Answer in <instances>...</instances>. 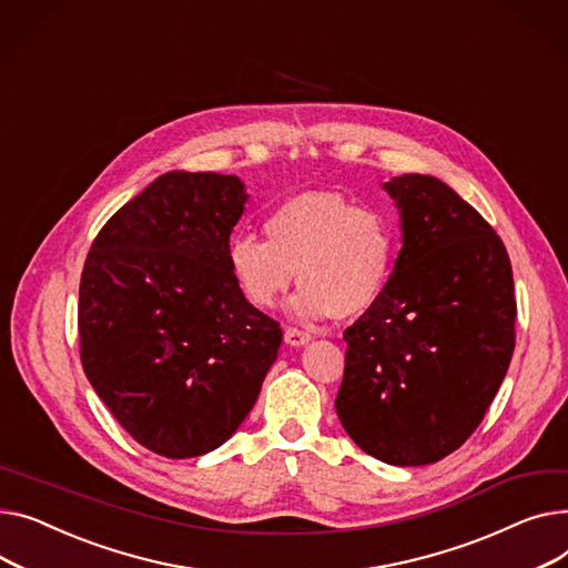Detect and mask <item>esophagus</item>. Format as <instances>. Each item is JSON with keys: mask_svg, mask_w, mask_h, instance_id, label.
I'll use <instances>...</instances> for the list:
<instances>
[{"mask_svg": "<svg viewBox=\"0 0 568 568\" xmlns=\"http://www.w3.org/2000/svg\"><path fill=\"white\" fill-rule=\"evenodd\" d=\"M284 342L288 346H305L307 342H312V335L305 329H297V327H286L284 332Z\"/></svg>", "mask_w": 568, "mask_h": 568, "instance_id": "34e87169", "label": "esophagus"}]
</instances>
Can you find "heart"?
Returning a JSON list of instances; mask_svg holds the SVG:
<instances>
[{
    "instance_id": "1",
    "label": "heart",
    "mask_w": 568,
    "mask_h": 568,
    "mask_svg": "<svg viewBox=\"0 0 568 568\" xmlns=\"http://www.w3.org/2000/svg\"><path fill=\"white\" fill-rule=\"evenodd\" d=\"M265 241L229 243L236 286L258 310L273 307L293 277L303 284L288 312L318 321L359 316L383 297L398 256V226L383 206H357L339 192L295 194L263 220Z\"/></svg>"
}]
</instances>
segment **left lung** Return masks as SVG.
<instances>
[{
	"label": "left lung",
	"mask_w": 568,
	"mask_h": 568,
	"mask_svg": "<svg viewBox=\"0 0 568 568\" xmlns=\"http://www.w3.org/2000/svg\"><path fill=\"white\" fill-rule=\"evenodd\" d=\"M404 247L378 303L344 332L337 415L389 465L445 458L481 424L516 346L511 261L495 229L443 181L383 185Z\"/></svg>",
	"instance_id": "obj_1"
}]
</instances>
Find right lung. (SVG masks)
<instances>
[{
    "mask_svg": "<svg viewBox=\"0 0 568 568\" xmlns=\"http://www.w3.org/2000/svg\"><path fill=\"white\" fill-rule=\"evenodd\" d=\"M245 202L239 176L162 174L105 222L84 261V374L130 436L166 458L226 443L277 359L280 323L229 268Z\"/></svg>",
    "mask_w": 568,
    "mask_h": 568,
    "instance_id": "add662e5",
    "label": "right lung"
}]
</instances>
